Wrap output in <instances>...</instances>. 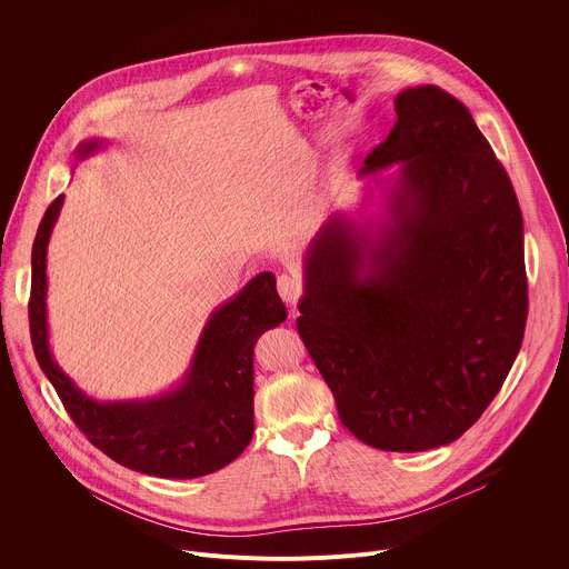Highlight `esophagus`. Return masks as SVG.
I'll list each match as a JSON object with an SVG mask.
<instances>
[{
    "mask_svg": "<svg viewBox=\"0 0 569 569\" xmlns=\"http://www.w3.org/2000/svg\"><path fill=\"white\" fill-rule=\"evenodd\" d=\"M277 290H279V295H281V299H283L286 303L295 306V303L299 301L301 292H303V283H301V279L295 277V274H281V277L277 279ZM292 312H295V308H292Z\"/></svg>",
    "mask_w": 569,
    "mask_h": 569,
    "instance_id": "obj_1",
    "label": "esophagus"
}]
</instances>
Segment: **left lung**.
<instances>
[{
	"label": "left lung",
	"mask_w": 569,
	"mask_h": 569,
	"mask_svg": "<svg viewBox=\"0 0 569 569\" xmlns=\"http://www.w3.org/2000/svg\"><path fill=\"white\" fill-rule=\"evenodd\" d=\"M362 173L398 167L376 236L342 213L306 254L297 331L345 428L378 450L459 439L502 389L529 310L522 213L468 108L402 90Z\"/></svg>",
	"instance_id": "1"
}]
</instances>
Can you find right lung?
<instances>
[{
	"label": "right lung",
	"mask_w": 569,
	"mask_h": 569,
	"mask_svg": "<svg viewBox=\"0 0 569 569\" xmlns=\"http://www.w3.org/2000/svg\"><path fill=\"white\" fill-rule=\"evenodd\" d=\"M101 139L80 143L88 157ZM58 196L38 227L31 254V342L67 415L117 463L154 477L193 479L231 463L254 435V345L286 321L272 272L257 274L209 317L191 369L180 387L150 400L99 402L56 365L47 333V246L62 207Z\"/></svg>",
	"instance_id": "obj_1"
}]
</instances>
